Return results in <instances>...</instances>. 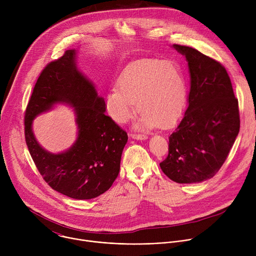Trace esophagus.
<instances>
[{
  "instance_id": "obj_1",
  "label": "esophagus",
  "mask_w": 256,
  "mask_h": 256,
  "mask_svg": "<svg viewBox=\"0 0 256 256\" xmlns=\"http://www.w3.org/2000/svg\"><path fill=\"white\" fill-rule=\"evenodd\" d=\"M130 136L134 140H147L148 136L146 134H132Z\"/></svg>"
}]
</instances>
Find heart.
Segmentation results:
<instances>
[{"instance_id":"1","label":"heart","mask_w":256,"mask_h":256,"mask_svg":"<svg viewBox=\"0 0 256 256\" xmlns=\"http://www.w3.org/2000/svg\"><path fill=\"white\" fill-rule=\"evenodd\" d=\"M188 98L186 81L174 60H149L128 64L105 96L108 116L118 124L128 122L136 110L138 128L172 126L184 112Z\"/></svg>"}]
</instances>
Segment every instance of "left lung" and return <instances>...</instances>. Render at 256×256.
I'll use <instances>...</instances> for the list:
<instances>
[{"instance_id":"8db88e82","label":"left lung","mask_w":256,"mask_h":256,"mask_svg":"<svg viewBox=\"0 0 256 256\" xmlns=\"http://www.w3.org/2000/svg\"><path fill=\"white\" fill-rule=\"evenodd\" d=\"M188 64V106L160 163L177 184H198L220 170L240 130L238 99L225 66L196 48L173 44Z\"/></svg>"}]
</instances>
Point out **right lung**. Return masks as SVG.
<instances>
[{
	"label": "right lung",
	"instance_id": "1",
	"mask_svg": "<svg viewBox=\"0 0 256 256\" xmlns=\"http://www.w3.org/2000/svg\"><path fill=\"white\" fill-rule=\"evenodd\" d=\"M56 102L76 107L80 130L68 150L52 154L36 140L32 120ZM105 110L104 99L76 66L75 50H66L42 70L25 112V140L38 170L52 190L70 198L91 200L112 188L128 134Z\"/></svg>",
	"mask_w": 256,
	"mask_h": 256
}]
</instances>
